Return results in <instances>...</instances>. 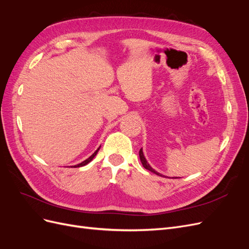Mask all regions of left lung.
Segmentation results:
<instances>
[{"instance_id": "obj_1", "label": "left lung", "mask_w": 249, "mask_h": 249, "mask_svg": "<svg viewBox=\"0 0 249 249\" xmlns=\"http://www.w3.org/2000/svg\"><path fill=\"white\" fill-rule=\"evenodd\" d=\"M139 157H140V161H141V163H142V165H143V167H144L145 169H147V170H149L150 172H153V173H155V175H157V176H160V177H164L163 175H161V173H159L158 171H156L152 166H150V165L148 164V162L146 161V159H145V157H144V155H143V150H142V148L139 150Z\"/></svg>"}]
</instances>
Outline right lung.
Instances as JSON below:
<instances>
[{"mask_svg": "<svg viewBox=\"0 0 249 249\" xmlns=\"http://www.w3.org/2000/svg\"><path fill=\"white\" fill-rule=\"evenodd\" d=\"M101 147V146H100ZM100 147L99 148H97L96 150H95V152L91 155V156H90L89 158H88V159H86L85 161H83L82 163H80V164H78V165H74V166L73 167H82V166H84V165H87L90 161H92V159H93V158L96 156V154H97V152H99V149H100ZM72 167V166H71Z\"/></svg>", "mask_w": 249, "mask_h": 249, "instance_id": "right-lung-1", "label": "right lung"}]
</instances>
